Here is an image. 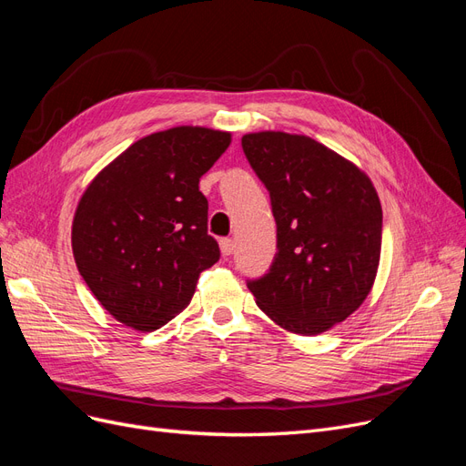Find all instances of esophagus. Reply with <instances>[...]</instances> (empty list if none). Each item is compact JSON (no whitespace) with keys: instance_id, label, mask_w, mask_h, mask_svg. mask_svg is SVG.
<instances>
[{"instance_id":"34e87169","label":"esophagus","mask_w":466,"mask_h":466,"mask_svg":"<svg viewBox=\"0 0 466 466\" xmlns=\"http://www.w3.org/2000/svg\"><path fill=\"white\" fill-rule=\"evenodd\" d=\"M219 248H221V252H223V257H229V255H233V250H235L233 238H229V237L221 238V241H219Z\"/></svg>"}]
</instances>
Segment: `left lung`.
<instances>
[{
  "mask_svg": "<svg viewBox=\"0 0 466 466\" xmlns=\"http://www.w3.org/2000/svg\"><path fill=\"white\" fill-rule=\"evenodd\" d=\"M241 146L270 194L278 248L247 286L281 329L329 330L363 303L377 274L383 211L371 180L307 136L258 132Z\"/></svg>",
  "mask_w": 466,
  "mask_h": 466,
  "instance_id": "8db88e82",
  "label": "left lung"
}]
</instances>
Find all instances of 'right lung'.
I'll return each mask as SVG.
<instances>
[{
	"label": "right lung",
	"mask_w": 466,
	"mask_h": 466,
	"mask_svg": "<svg viewBox=\"0 0 466 466\" xmlns=\"http://www.w3.org/2000/svg\"><path fill=\"white\" fill-rule=\"evenodd\" d=\"M229 144L231 134L198 126L146 136L81 196L72 228L77 270L126 327L161 329L219 260L198 185Z\"/></svg>",
	"instance_id": "add662e5"
}]
</instances>
